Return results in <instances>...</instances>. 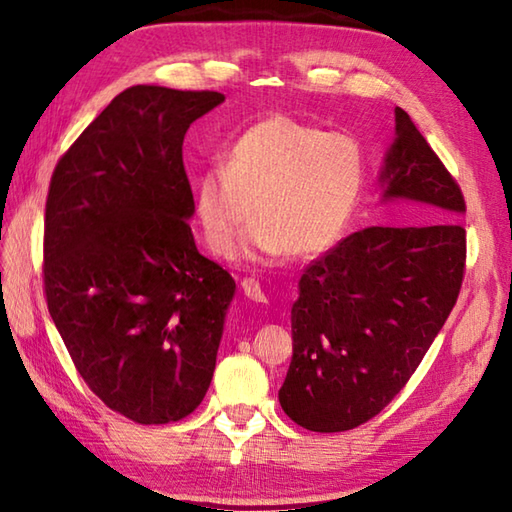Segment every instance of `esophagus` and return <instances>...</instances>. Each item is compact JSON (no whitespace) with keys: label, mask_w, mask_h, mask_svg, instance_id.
<instances>
[{"label":"esophagus","mask_w":512,"mask_h":512,"mask_svg":"<svg viewBox=\"0 0 512 512\" xmlns=\"http://www.w3.org/2000/svg\"><path fill=\"white\" fill-rule=\"evenodd\" d=\"M241 291H244V295L248 297V300L266 302V293H264L262 284H259L257 280H253V277H246V280H241Z\"/></svg>","instance_id":"1"}]
</instances>
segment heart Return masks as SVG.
I'll list each match as a JSON object with an SVG mask.
<instances>
[{"mask_svg": "<svg viewBox=\"0 0 512 512\" xmlns=\"http://www.w3.org/2000/svg\"><path fill=\"white\" fill-rule=\"evenodd\" d=\"M367 183V156L347 132H324L291 116H268L241 132L224 165L194 183V212L203 239L230 257L253 226L246 257L280 262L286 253H327L356 215Z\"/></svg>", "mask_w": 512, "mask_h": 512, "instance_id": "b5f03b06", "label": "heart"}]
</instances>
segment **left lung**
<instances>
[{
	"instance_id": "left-lung-1",
	"label": "left lung",
	"mask_w": 512,
	"mask_h": 512,
	"mask_svg": "<svg viewBox=\"0 0 512 512\" xmlns=\"http://www.w3.org/2000/svg\"><path fill=\"white\" fill-rule=\"evenodd\" d=\"M380 201L412 226H371L306 268L291 309L286 416L311 432H345L376 416L421 365L457 302L466 230L459 185L412 118L394 109Z\"/></svg>"
}]
</instances>
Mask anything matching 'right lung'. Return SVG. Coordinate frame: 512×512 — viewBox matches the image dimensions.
Segmentation results:
<instances>
[{
  "label": "right lung",
  "mask_w": 512,
  "mask_h": 512,
  "mask_svg": "<svg viewBox=\"0 0 512 512\" xmlns=\"http://www.w3.org/2000/svg\"><path fill=\"white\" fill-rule=\"evenodd\" d=\"M217 91L136 85L80 134L51 176L44 291L73 362L102 403L141 425L199 407L235 280L203 257L183 138Z\"/></svg>",
  "instance_id": "obj_1"
}]
</instances>
